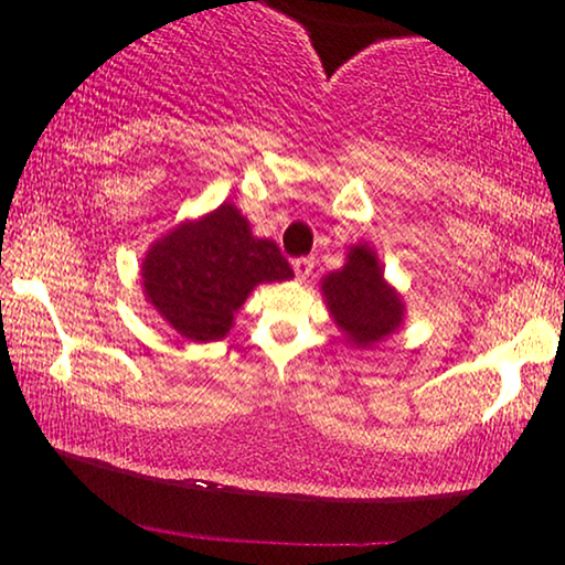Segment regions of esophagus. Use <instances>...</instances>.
<instances>
[{
  "label": "esophagus",
  "instance_id": "1",
  "mask_svg": "<svg viewBox=\"0 0 565 565\" xmlns=\"http://www.w3.org/2000/svg\"><path fill=\"white\" fill-rule=\"evenodd\" d=\"M292 269H296L298 280H306V277L313 273V257H298V259H292Z\"/></svg>",
  "mask_w": 565,
  "mask_h": 565
}]
</instances>
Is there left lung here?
Returning <instances> with one entry per match:
<instances>
[{
  "label": "left lung",
  "mask_w": 565,
  "mask_h": 565,
  "mask_svg": "<svg viewBox=\"0 0 565 565\" xmlns=\"http://www.w3.org/2000/svg\"><path fill=\"white\" fill-rule=\"evenodd\" d=\"M321 292L354 347H373L404 323V300L385 282L377 254L367 244L352 246L347 265L323 277Z\"/></svg>",
  "instance_id": "left-lung-1"
}]
</instances>
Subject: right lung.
<instances>
[{
    "label": "right lung",
    "mask_w": 565,
    "mask_h": 565,
    "mask_svg": "<svg viewBox=\"0 0 565 565\" xmlns=\"http://www.w3.org/2000/svg\"><path fill=\"white\" fill-rule=\"evenodd\" d=\"M141 277L169 327L190 342H215L259 282L290 280L292 269L275 242L254 236L238 207L223 203L151 244Z\"/></svg>",
    "instance_id": "add662e5"
}]
</instances>
